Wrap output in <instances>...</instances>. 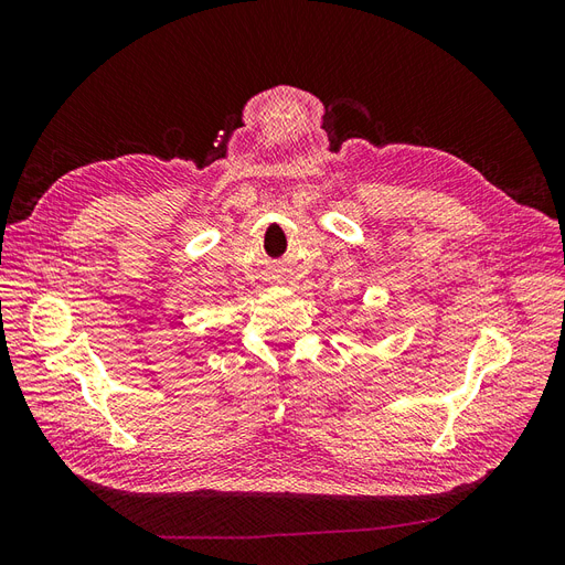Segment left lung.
Wrapping results in <instances>:
<instances>
[{"label":"left lung","mask_w":565,"mask_h":565,"mask_svg":"<svg viewBox=\"0 0 565 565\" xmlns=\"http://www.w3.org/2000/svg\"><path fill=\"white\" fill-rule=\"evenodd\" d=\"M361 334H363V337H365V334H367V328H365V332H361Z\"/></svg>","instance_id":"8db88e82"}]
</instances>
